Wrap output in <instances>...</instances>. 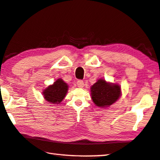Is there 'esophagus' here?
I'll list each match as a JSON object with an SVG mask.
<instances>
[{
  "label": "esophagus",
  "instance_id": "34e87169",
  "mask_svg": "<svg viewBox=\"0 0 160 160\" xmlns=\"http://www.w3.org/2000/svg\"><path fill=\"white\" fill-rule=\"evenodd\" d=\"M77 86H78V87L82 88L83 86V82L82 80H78V82H77Z\"/></svg>",
  "mask_w": 160,
  "mask_h": 160
}]
</instances>
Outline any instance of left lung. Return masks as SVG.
Instances as JSON below:
<instances>
[{"label": "left lung", "instance_id": "8db88e82", "mask_svg": "<svg viewBox=\"0 0 160 160\" xmlns=\"http://www.w3.org/2000/svg\"><path fill=\"white\" fill-rule=\"evenodd\" d=\"M91 98L98 107L105 108L112 105L119 99L121 94L120 86L111 84L105 80L100 79L91 86Z\"/></svg>", "mask_w": 160, "mask_h": 160}]
</instances>
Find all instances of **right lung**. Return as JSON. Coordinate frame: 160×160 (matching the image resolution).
<instances>
[{"label":"right lung","mask_w":160,"mask_h":160,"mask_svg":"<svg viewBox=\"0 0 160 160\" xmlns=\"http://www.w3.org/2000/svg\"><path fill=\"white\" fill-rule=\"evenodd\" d=\"M68 90V86L62 79H58L52 85L49 86L43 91L44 98L52 104L58 105L62 101Z\"/></svg>","instance_id":"add662e5"}]
</instances>
